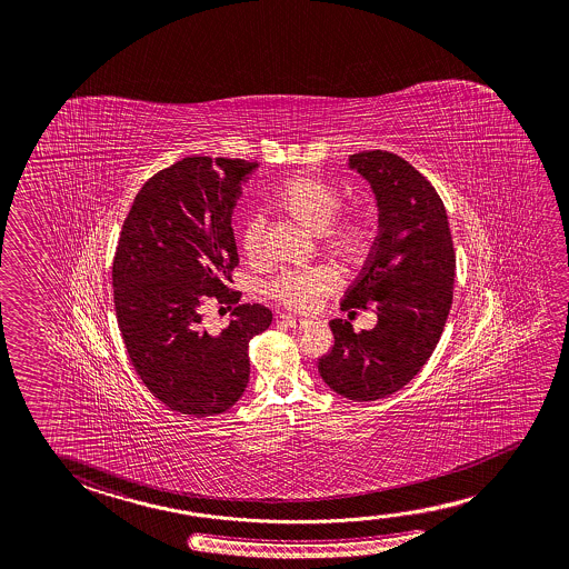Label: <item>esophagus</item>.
<instances>
[{
	"label": "esophagus",
	"mask_w": 569,
	"mask_h": 569,
	"mask_svg": "<svg viewBox=\"0 0 569 569\" xmlns=\"http://www.w3.org/2000/svg\"><path fill=\"white\" fill-rule=\"evenodd\" d=\"M281 321H283L286 326L291 327V329H303V327L308 326L306 319H299V317L293 316H281Z\"/></svg>",
	"instance_id": "34e87169"
}]
</instances>
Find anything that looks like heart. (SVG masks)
<instances>
[{"instance_id":"b5f03b06","label":"heart","mask_w":569,"mask_h":569,"mask_svg":"<svg viewBox=\"0 0 569 569\" xmlns=\"http://www.w3.org/2000/svg\"><path fill=\"white\" fill-rule=\"evenodd\" d=\"M278 204L311 232H323L327 250L345 263L361 266L373 252L377 238L373 222L365 216H347L336 222L341 194L326 180L309 177L289 180L278 194ZM240 243L246 258H260L263 250V220L260 216H252L243 224ZM333 281L336 278L329 268L289 270L271 281L268 291L288 308L308 311L316 306L317 298L333 286Z\"/></svg>"}]
</instances>
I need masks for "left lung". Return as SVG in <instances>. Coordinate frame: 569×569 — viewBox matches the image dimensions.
Returning a JSON list of instances; mask_svg holds the SVG:
<instances>
[{"label":"left lung","mask_w":569,"mask_h":569,"mask_svg":"<svg viewBox=\"0 0 569 569\" xmlns=\"http://www.w3.org/2000/svg\"><path fill=\"white\" fill-rule=\"evenodd\" d=\"M347 167L373 190L379 226L341 309L371 308L377 326L355 333L349 321H329L336 345L317 369L345 399L377 401L412 381L435 351L452 306L457 256L445 204L417 168L387 150L351 154Z\"/></svg>","instance_id":"left-lung-1"}]
</instances>
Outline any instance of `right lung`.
<instances>
[{
  "mask_svg": "<svg viewBox=\"0 0 569 569\" xmlns=\"http://www.w3.org/2000/svg\"><path fill=\"white\" fill-rule=\"evenodd\" d=\"M258 162L188 157L144 182L122 224L112 261L114 309L132 367L168 409L214 417L242 399L248 343L271 326L260 303L233 308L212 336L202 303H238L232 214Z\"/></svg>",
  "mask_w": 569,
  "mask_h": 569,
  "instance_id": "obj_1",
  "label": "right lung"
}]
</instances>
